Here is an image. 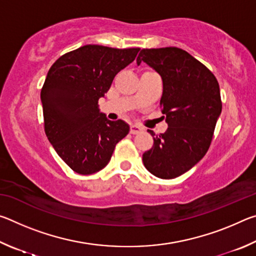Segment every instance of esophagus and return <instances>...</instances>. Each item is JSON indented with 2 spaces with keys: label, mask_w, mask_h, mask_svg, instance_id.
<instances>
[{
  "label": "esophagus",
  "mask_w": 256,
  "mask_h": 256,
  "mask_svg": "<svg viewBox=\"0 0 256 256\" xmlns=\"http://www.w3.org/2000/svg\"><path fill=\"white\" fill-rule=\"evenodd\" d=\"M142 131H144V128L138 126V125H131V128H130V133L131 134H138Z\"/></svg>",
  "instance_id": "esophagus-1"
}]
</instances>
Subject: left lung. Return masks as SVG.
<instances>
[{"label":"left lung","instance_id":"8db88e82","mask_svg":"<svg viewBox=\"0 0 256 256\" xmlns=\"http://www.w3.org/2000/svg\"><path fill=\"white\" fill-rule=\"evenodd\" d=\"M146 62L162 79L160 99L168 128L154 136L142 160L151 174L172 180L190 170L204 157L214 138L222 102L219 84L204 64L178 47L144 48L138 66Z\"/></svg>","mask_w":256,"mask_h":256}]
</instances>
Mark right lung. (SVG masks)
Returning a JSON list of instances; mask_svg holds the SVG:
<instances>
[{
  "instance_id": "obj_1",
  "label": "right lung",
  "mask_w": 256,
  "mask_h": 256,
  "mask_svg": "<svg viewBox=\"0 0 256 256\" xmlns=\"http://www.w3.org/2000/svg\"><path fill=\"white\" fill-rule=\"evenodd\" d=\"M138 50L86 45L60 56L47 73L40 92L45 133L78 174L102 170L116 144L128 136V125L122 120H107L99 112L98 100Z\"/></svg>"
}]
</instances>
